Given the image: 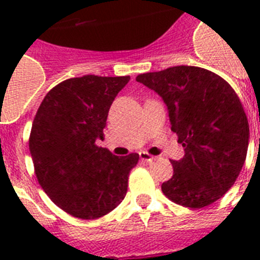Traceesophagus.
Listing matches in <instances>:
<instances>
[{
	"mask_svg": "<svg viewBox=\"0 0 260 260\" xmlns=\"http://www.w3.org/2000/svg\"><path fill=\"white\" fill-rule=\"evenodd\" d=\"M140 159H142L143 162H152V160H155V156H152V155L147 154V152H140Z\"/></svg>",
	"mask_w": 260,
	"mask_h": 260,
	"instance_id": "obj_1",
	"label": "esophagus"
}]
</instances>
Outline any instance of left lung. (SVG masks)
I'll use <instances>...</instances> for the list:
<instances>
[{"label": "left lung", "mask_w": 260, "mask_h": 260, "mask_svg": "<svg viewBox=\"0 0 260 260\" xmlns=\"http://www.w3.org/2000/svg\"><path fill=\"white\" fill-rule=\"evenodd\" d=\"M136 81L162 97L171 131L185 148L183 158L171 160L174 174L163 182V194L193 209L217 201L247 156L250 126L238 94L221 77L194 66L146 73Z\"/></svg>", "instance_id": "obj_1"}]
</instances>
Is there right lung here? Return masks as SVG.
Wrapping results in <instances>:
<instances>
[{"label": "right lung", "mask_w": 260, "mask_h": 260, "mask_svg": "<svg viewBox=\"0 0 260 260\" xmlns=\"http://www.w3.org/2000/svg\"><path fill=\"white\" fill-rule=\"evenodd\" d=\"M129 79H66L47 93L35 116L29 136L35 174L51 201L74 217H102L125 197L139 154L116 156L97 140L104 139L110 105Z\"/></svg>", "instance_id": "add662e5"}]
</instances>
